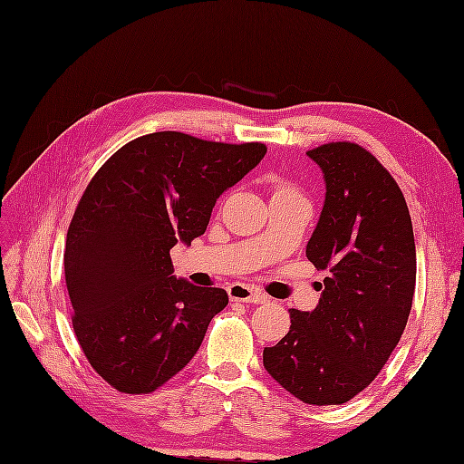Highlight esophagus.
<instances>
[{
	"label": "esophagus",
	"mask_w": 464,
	"mask_h": 464,
	"mask_svg": "<svg viewBox=\"0 0 464 464\" xmlns=\"http://www.w3.org/2000/svg\"><path fill=\"white\" fill-rule=\"evenodd\" d=\"M229 296L231 300H237V303H249V304L266 303V296L261 293V290H255L246 285H231Z\"/></svg>",
	"instance_id": "34e87169"
}]
</instances>
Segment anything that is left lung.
<instances>
[{
  "label": "left lung",
  "mask_w": 464,
  "mask_h": 464,
  "mask_svg": "<svg viewBox=\"0 0 464 464\" xmlns=\"http://www.w3.org/2000/svg\"><path fill=\"white\" fill-rule=\"evenodd\" d=\"M326 198L306 245L328 271L312 312L290 310V330L263 363L308 405H342L368 387L405 330L415 293V239L403 193L368 150L332 142L306 152Z\"/></svg>",
  "instance_id": "8db88e82"
}]
</instances>
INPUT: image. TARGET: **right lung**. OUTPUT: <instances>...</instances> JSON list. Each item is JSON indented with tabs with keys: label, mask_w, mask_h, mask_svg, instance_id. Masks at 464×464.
<instances>
[{
	"label": "right lung",
	"mask_w": 464,
	"mask_h": 464,
	"mask_svg": "<svg viewBox=\"0 0 464 464\" xmlns=\"http://www.w3.org/2000/svg\"><path fill=\"white\" fill-rule=\"evenodd\" d=\"M265 154L258 142L154 132L122 146L86 186L64 278L81 348L114 390L154 392L198 353L229 296L178 278L169 249L206 233L215 201Z\"/></svg>",
	"instance_id": "right-lung-1"
}]
</instances>
